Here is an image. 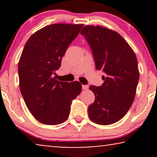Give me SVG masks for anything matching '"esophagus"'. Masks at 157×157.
<instances>
[{
	"label": "esophagus",
	"instance_id": "34e87169",
	"mask_svg": "<svg viewBox=\"0 0 157 157\" xmlns=\"http://www.w3.org/2000/svg\"><path fill=\"white\" fill-rule=\"evenodd\" d=\"M82 89L83 90H87L89 89V86L88 85H82Z\"/></svg>",
	"mask_w": 157,
	"mask_h": 157
}]
</instances>
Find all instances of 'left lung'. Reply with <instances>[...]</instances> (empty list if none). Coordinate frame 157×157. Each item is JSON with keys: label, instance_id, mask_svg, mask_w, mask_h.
Returning <instances> with one entry per match:
<instances>
[{"label": "left lung", "instance_id": "obj_1", "mask_svg": "<svg viewBox=\"0 0 157 157\" xmlns=\"http://www.w3.org/2000/svg\"><path fill=\"white\" fill-rule=\"evenodd\" d=\"M81 33L91 46L96 70L105 74L101 86L89 87L95 101L88 109L89 117L100 125L114 124L125 116L134 100L139 78L136 54L113 30L88 25Z\"/></svg>", "mask_w": 157, "mask_h": 157}]
</instances>
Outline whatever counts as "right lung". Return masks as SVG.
<instances>
[{
  "label": "right lung",
  "mask_w": 157,
  "mask_h": 157,
  "mask_svg": "<svg viewBox=\"0 0 157 157\" xmlns=\"http://www.w3.org/2000/svg\"><path fill=\"white\" fill-rule=\"evenodd\" d=\"M83 24L56 23L35 32L27 40L18 62L19 86L25 105L40 123L57 125L67 120L72 101L81 84L54 76L68 46Z\"/></svg>",
  "instance_id": "1"
}]
</instances>
